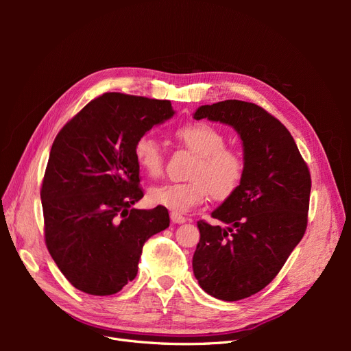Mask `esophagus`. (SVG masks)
<instances>
[{"label":"esophagus","instance_id":"esophagus-1","mask_svg":"<svg viewBox=\"0 0 351 351\" xmlns=\"http://www.w3.org/2000/svg\"><path fill=\"white\" fill-rule=\"evenodd\" d=\"M169 218H171L174 224H184V222L187 221V218L183 217L182 214H178V212H171V214H169Z\"/></svg>","mask_w":351,"mask_h":351}]
</instances>
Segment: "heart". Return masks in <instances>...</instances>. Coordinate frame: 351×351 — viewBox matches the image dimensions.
I'll return each instance as SVG.
<instances>
[{
	"label": "heart",
	"instance_id": "heart-1",
	"mask_svg": "<svg viewBox=\"0 0 351 351\" xmlns=\"http://www.w3.org/2000/svg\"><path fill=\"white\" fill-rule=\"evenodd\" d=\"M176 137L196 155L189 171L192 180L152 187L147 195L152 205L187 212L205 202L208 195L215 200H226L237 192L246 176V159L237 147L226 146L224 133L209 123L195 121L180 125ZM133 154L147 176L155 178L162 174V146L151 134L137 137Z\"/></svg>",
	"mask_w": 351,
	"mask_h": 351
}]
</instances>
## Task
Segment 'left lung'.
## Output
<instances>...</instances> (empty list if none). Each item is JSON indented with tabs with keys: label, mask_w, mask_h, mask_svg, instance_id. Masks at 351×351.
I'll return each instance as SVG.
<instances>
[{
	"label": "left lung",
	"mask_w": 351,
	"mask_h": 351,
	"mask_svg": "<svg viewBox=\"0 0 351 351\" xmlns=\"http://www.w3.org/2000/svg\"><path fill=\"white\" fill-rule=\"evenodd\" d=\"M195 119L234 127L246 159L237 192L212 212L227 226L200 219L193 254L199 285L219 300L236 302L265 289L281 271L307 227L312 180L285 125L252 102L202 105Z\"/></svg>",
	"instance_id": "obj_1"
}]
</instances>
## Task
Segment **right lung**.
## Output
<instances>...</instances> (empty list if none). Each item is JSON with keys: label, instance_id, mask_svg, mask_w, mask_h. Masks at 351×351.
<instances>
[{"label": "right lung", "instance_id": "1", "mask_svg": "<svg viewBox=\"0 0 351 351\" xmlns=\"http://www.w3.org/2000/svg\"><path fill=\"white\" fill-rule=\"evenodd\" d=\"M173 115L169 101L108 92L58 132L40 187L44 234L77 290L119 293L137 275L147 239L169 226L167 208H132L143 197L133 146Z\"/></svg>", "mask_w": 351, "mask_h": 351}]
</instances>
